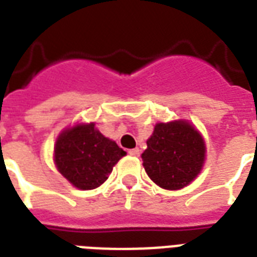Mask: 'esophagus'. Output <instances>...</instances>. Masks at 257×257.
<instances>
[{"mask_svg":"<svg viewBox=\"0 0 257 257\" xmlns=\"http://www.w3.org/2000/svg\"><path fill=\"white\" fill-rule=\"evenodd\" d=\"M140 153H141V151L139 148L131 149V151H129V155H131V156H135V157L140 156Z\"/></svg>","mask_w":257,"mask_h":257,"instance_id":"esophagus-1","label":"esophagus"}]
</instances>
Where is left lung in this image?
Masks as SVG:
<instances>
[{
	"label": "left lung",
	"mask_w": 257,
	"mask_h": 257,
	"mask_svg": "<svg viewBox=\"0 0 257 257\" xmlns=\"http://www.w3.org/2000/svg\"><path fill=\"white\" fill-rule=\"evenodd\" d=\"M148 148L141 155L147 175L168 191L187 187L204 167L207 147L201 133L188 120L157 122Z\"/></svg>",
	"instance_id": "1"
}]
</instances>
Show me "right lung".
Instances as JSON below:
<instances>
[{
  "instance_id": "obj_1",
  "label": "right lung",
  "mask_w": 257,
  "mask_h": 257,
  "mask_svg": "<svg viewBox=\"0 0 257 257\" xmlns=\"http://www.w3.org/2000/svg\"><path fill=\"white\" fill-rule=\"evenodd\" d=\"M125 155L126 152L105 137L94 122H78L58 135L53 160L57 171L73 187L89 191L104 184Z\"/></svg>"
}]
</instances>
